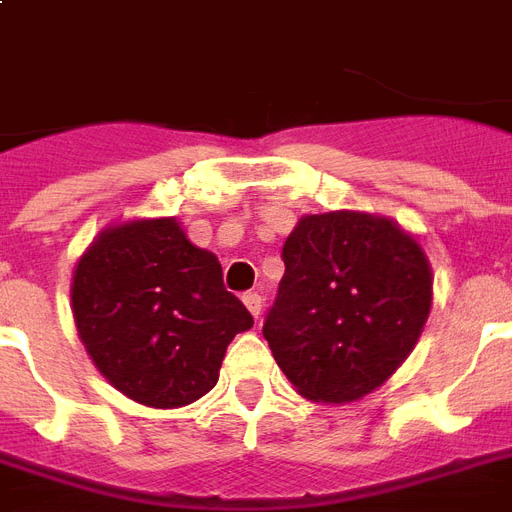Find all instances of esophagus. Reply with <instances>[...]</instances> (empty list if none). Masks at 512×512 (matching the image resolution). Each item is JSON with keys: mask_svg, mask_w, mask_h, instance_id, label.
<instances>
[{"mask_svg": "<svg viewBox=\"0 0 512 512\" xmlns=\"http://www.w3.org/2000/svg\"><path fill=\"white\" fill-rule=\"evenodd\" d=\"M244 305H247L255 319H260V313H263V297H260V292H244Z\"/></svg>", "mask_w": 512, "mask_h": 512, "instance_id": "1", "label": "esophagus"}]
</instances>
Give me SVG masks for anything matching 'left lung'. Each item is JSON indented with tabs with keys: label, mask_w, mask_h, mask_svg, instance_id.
Returning <instances> with one entry per match:
<instances>
[{
	"label": "left lung",
	"mask_w": 512,
	"mask_h": 512,
	"mask_svg": "<svg viewBox=\"0 0 512 512\" xmlns=\"http://www.w3.org/2000/svg\"><path fill=\"white\" fill-rule=\"evenodd\" d=\"M263 337L300 396L342 404L388 380L430 313L428 260L398 225L358 212L303 217Z\"/></svg>",
	"instance_id": "8db88e82"
}]
</instances>
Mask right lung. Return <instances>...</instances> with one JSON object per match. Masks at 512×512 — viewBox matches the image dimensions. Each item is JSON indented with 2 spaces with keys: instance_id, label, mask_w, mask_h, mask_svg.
Returning a JSON list of instances; mask_svg holds the SVG:
<instances>
[{
  "instance_id": "add662e5",
  "label": "right lung",
  "mask_w": 512,
  "mask_h": 512,
  "mask_svg": "<svg viewBox=\"0 0 512 512\" xmlns=\"http://www.w3.org/2000/svg\"><path fill=\"white\" fill-rule=\"evenodd\" d=\"M74 319L84 348L124 396L175 409L217 385L225 348L255 324L212 252L172 217L98 236L76 265Z\"/></svg>"
}]
</instances>
